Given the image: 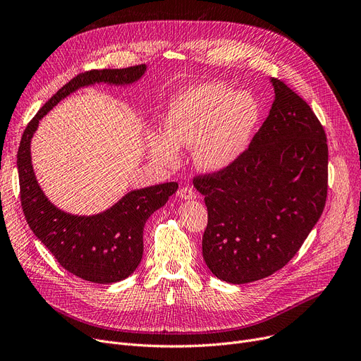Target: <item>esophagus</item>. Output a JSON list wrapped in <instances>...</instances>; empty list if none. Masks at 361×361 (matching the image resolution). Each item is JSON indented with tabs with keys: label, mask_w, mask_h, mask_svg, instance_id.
<instances>
[{
	"label": "esophagus",
	"mask_w": 361,
	"mask_h": 361,
	"mask_svg": "<svg viewBox=\"0 0 361 361\" xmlns=\"http://www.w3.org/2000/svg\"><path fill=\"white\" fill-rule=\"evenodd\" d=\"M178 196L181 199H196L197 197V193L193 187L190 185H183L180 190H178Z\"/></svg>",
	"instance_id": "obj_1"
}]
</instances>
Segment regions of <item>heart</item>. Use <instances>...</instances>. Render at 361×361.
<instances>
[{
  "label": "heart",
  "mask_w": 361,
  "mask_h": 361,
  "mask_svg": "<svg viewBox=\"0 0 361 361\" xmlns=\"http://www.w3.org/2000/svg\"><path fill=\"white\" fill-rule=\"evenodd\" d=\"M260 117V105L250 93H237L222 83L185 90L171 102L166 133H152L149 150L165 165H176L180 146L196 147V164L221 171L234 164L249 146Z\"/></svg>",
  "instance_id": "heart-1"
}]
</instances>
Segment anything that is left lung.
I'll use <instances>...</instances> for the list:
<instances>
[{
  "mask_svg": "<svg viewBox=\"0 0 361 361\" xmlns=\"http://www.w3.org/2000/svg\"><path fill=\"white\" fill-rule=\"evenodd\" d=\"M275 101L249 147L230 166L193 178L204 196L203 259L230 283L282 269L319 221L328 196V143L309 104L271 79Z\"/></svg>",
  "mask_w": 361,
  "mask_h": 361,
  "instance_id": "left-lung-1",
  "label": "left lung"
}]
</instances>
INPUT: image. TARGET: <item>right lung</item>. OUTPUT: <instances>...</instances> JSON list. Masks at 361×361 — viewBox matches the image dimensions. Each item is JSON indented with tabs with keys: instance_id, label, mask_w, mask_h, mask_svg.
I'll return each instance as SVG.
<instances>
[{
	"instance_id": "obj_1",
	"label": "right lung",
	"mask_w": 361,
	"mask_h": 361,
	"mask_svg": "<svg viewBox=\"0 0 361 361\" xmlns=\"http://www.w3.org/2000/svg\"><path fill=\"white\" fill-rule=\"evenodd\" d=\"M145 71L146 66L140 64L78 74L37 111L25 128L17 152L20 202L30 230L66 271L94 283L118 282L136 271L143 255L145 224L176 193L178 184L171 181L133 190L98 215H71L55 207L37 184L30 161V139L45 114L74 90L101 82L130 85Z\"/></svg>"
}]
</instances>
